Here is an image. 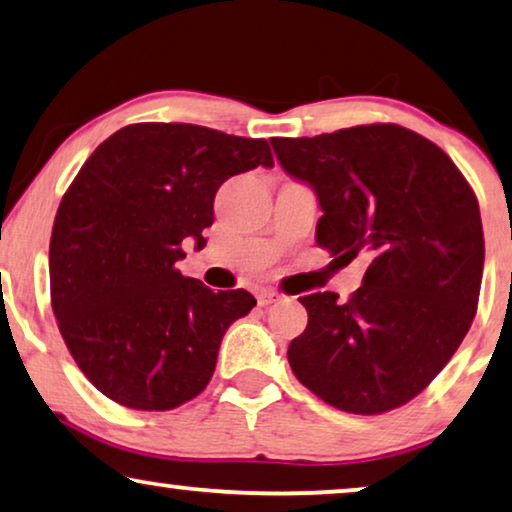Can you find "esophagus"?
Here are the masks:
<instances>
[{"instance_id": "obj_1", "label": "esophagus", "mask_w": 512, "mask_h": 512, "mask_svg": "<svg viewBox=\"0 0 512 512\" xmlns=\"http://www.w3.org/2000/svg\"><path fill=\"white\" fill-rule=\"evenodd\" d=\"M278 299H280V294H278V292H273V290H264V292H259V294H257V301H259V306H269V304H276Z\"/></svg>"}]
</instances>
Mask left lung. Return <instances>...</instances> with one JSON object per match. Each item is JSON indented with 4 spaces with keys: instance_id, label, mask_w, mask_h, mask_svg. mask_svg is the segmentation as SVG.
Here are the masks:
<instances>
[{
    "instance_id": "obj_1",
    "label": "left lung",
    "mask_w": 512,
    "mask_h": 512,
    "mask_svg": "<svg viewBox=\"0 0 512 512\" xmlns=\"http://www.w3.org/2000/svg\"><path fill=\"white\" fill-rule=\"evenodd\" d=\"M271 146L318 197V246L371 255L348 301L299 299L308 325L287 348L294 376L348 413L399 408L441 373L473 322L485 264L478 199L436 143L399 125Z\"/></svg>"
}]
</instances>
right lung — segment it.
I'll use <instances>...</instances> for the list:
<instances>
[{
  "label": "right lung",
  "instance_id": "obj_1",
  "mask_svg": "<svg viewBox=\"0 0 512 512\" xmlns=\"http://www.w3.org/2000/svg\"><path fill=\"white\" fill-rule=\"evenodd\" d=\"M273 167L269 143L185 122L111 134L78 171L50 236V299L78 369L136 410H171L204 390L222 336L257 304L178 271L213 225L218 187Z\"/></svg>",
  "mask_w": 512,
  "mask_h": 512
}]
</instances>
